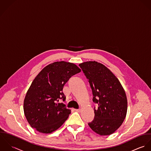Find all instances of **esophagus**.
I'll use <instances>...</instances> for the list:
<instances>
[{
  "mask_svg": "<svg viewBox=\"0 0 151 151\" xmlns=\"http://www.w3.org/2000/svg\"><path fill=\"white\" fill-rule=\"evenodd\" d=\"M75 111H77V112H80L81 111V109H75Z\"/></svg>",
  "mask_w": 151,
  "mask_h": 151,
  "instance_id": "34e87169",
  "label": "esophagus"
}]
</instances>
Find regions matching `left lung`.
<instances>
[{
  "instance_id": "obj_1",
  "label": "left lung",
  "mask_w": 151,
  "mask_h": 151,
  "mask_svg": "<svg viewBox=\"0 0 151 151\" xmlns=\"http://www.w3.org/2000/svg\"><path fill=\"white\" fill-rule=\"evenodd\" d=\"M91 85L93 101L98 104L94 119L88 125L100 135L114 133L122 124L127 111V99L119 80L106 66L96 61L79 65Z\"/></svg>"
}]
</instances>
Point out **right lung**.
<instances>
[{"instance_id":"right-lung-1","label":"right lung","mask_w":151,"mask_h":151,"mask_svg":"<svg viewBox=\"0 0 151 151\" xmlns=\"http://www.w3.org/2000/svg\"><path fill=\"white\" fill-rule=\"evenodd\" d=\"M81 69L65 61L55 62L44 68L32 81L24 98L23 109L31 127L43 134H50L66 120L70 110L60 99L65 100L64 85Z\"/></svg>"}]
</instances>
